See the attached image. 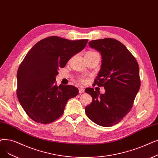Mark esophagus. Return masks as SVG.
I'll use <instances>...</instances> for the list:
<instances>
[{"label":"esophagus","instance_id":"esophagus-1","mask_svg":"<svg viewBox=\"0 0 158 158\" xmlns=\"http://www.w3.org/2000/svg\"><path fill=\"white\" fill-rule=\"evenodd\" d=\"M79 92L80 94H82V93H84L85 92V90L83 88H79Z\"/></svg>","mask_w":158,"mask_h":158}]
</instances>
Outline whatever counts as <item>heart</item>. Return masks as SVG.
I'll use <instances>...</instances> for the list:
<instances>
[{
    "label": "heart",
    "instance_id": "heart-1",
    "mask_svg": "<svg viewBox=\"0 0 158 158\" xmlns=\"http://www.w3.org/2000/svg\"><path fill=\"white\" fill-rule=\"evenodd\" d=\"M97 53L96 52H93V51H89V52H88L86 53V55H85V56H92V55H94V54H96ZM81 81L83 82V83H85V82H86V79H81Z\"/></svg>",
    "mask_w": 158,
    "mask_h": 158
}]
</instances>
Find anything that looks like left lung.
<instances>
[{
  "label": "left lung",
  "mask_w": 158,
  "mask_h": 158,
  "mask_svg": "<svg viewBox=\"0 0 158 158\" xmlns=\"http://www.w3.org/2000/svg\"><path fill=\"white\" fill-rule=\"evenodd\" d=\"M89 46L100 52L101 69L94 84L104 86L101 94L92 88L85 92L92 98L85 107L88 118L96 124L108 127L118 124L131 110L140 88L138 62L125 45L118 40L106 38L91 40Z\"/></svg>",
  "instance_id": "1"
}]
</instances>
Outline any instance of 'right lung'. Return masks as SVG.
<instances>
[{"instance_id": "add662e5", "label": "right lung", "mask_w": 158, "mask_h": 158, "mask_svg": "<svg viewBox=\"0 0 158 158\" xmlns=\"http://www.w3.org/2000/svg\"><path fill=\"white\" fill-rule=\"evenodd\" d=\"M87 43V39L52 36L39 41L26 54L17 71V95L32 120L43 124L56 121L63 115L67 101L78 94L76 87L55 83L59 68H64Z\"/></svg>"}]
</instances>
